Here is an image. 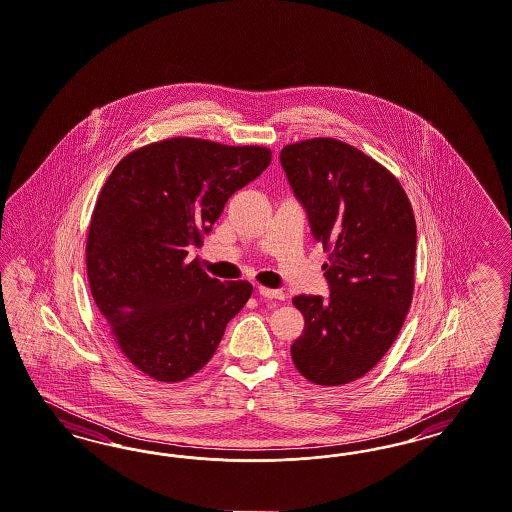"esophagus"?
<instances>
[{
	"mask_svg": "<svg viewBox=\"0 0 512 512\" xmlns=\"http://www.w3.org/2000/svg\"><path fill=\"white\" fill-rule=\"evenodd\" d=\"M258 294L269 298V300H283L284 298L283 290H275V288H267V286H258Z\"/></svg>",
	"mask_w": 512,
	"mask_h": 512,
	"instance_id": "obj_1",
	"label": "esophagus"
}]
</instances>
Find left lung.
<instances>
[{
	"mask_svg": "<svg viewBox=\"0 0 512 512\" xmlns=\"http://www.w3.org/2000/svg\"><path fill=\"white\" fill-rule=\"evenodd\" d=\"M281 163L328 252L330 298L294 296L305 326L290 355L303 378L345 385L366 376L408 315L416 284V218L397 176L336 138L284 146Z\"/></svg>",
	"mask_w": 512,
	"mask_h": 512,
	"instance_id": "8db88e82",
	"label": "left lung"
}]
</instances>
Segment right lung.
I'll return each mask as SVG.
<instances>
[{
	"label": "right lung",
	"instance_id": "obj_1",
	"mask_svg": "<svg viewBox=\"0 0 512 512\" xmlns=\"http://www.w3.org/2000/svg\"><path fill=\"white\" fill-rule=\"evenodd\" d=\"M269 163L264 146L174 136L127 153L108 176L87 233V277L112 340L144 376L197 374L250 298L252 284L210 279L188 250Z\"/></svg>",
	"mask_w": 512,
	"mask_h": 512
}]
</instances>
